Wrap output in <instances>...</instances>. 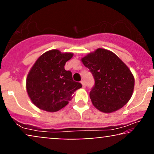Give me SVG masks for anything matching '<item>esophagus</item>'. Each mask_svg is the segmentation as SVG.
I'll use <instances>...</instances> for the list:
<instances>
[{"instance_id":"esophagus-1","label":"esophagus","mask_w":154,"mask_h":154,"mask_svg":"<svg viewBox=\"0 0 154 154\" xmlns=\"http://www.w3.org/2000/svg\"><path fill=\"white\" fill-rule=\"evenodd\" d=\"M81 84H82V86H83V88H86V83H85V82L83 81H81Z\"/></svg>"}]
</instances>
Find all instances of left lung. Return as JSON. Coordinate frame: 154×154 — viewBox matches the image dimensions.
Listing matches in <instances>:
<instances>
[{"mask_svg":"<svg viewBox=\"0 0 154 154\" xmlns=\"http://www.w3.org/2000/svg\"><path fill=\"white\" fill-rule=\"evenodd\" d=\"M81 61L94 78L90 98L96 109L111 113L128 103L134 91V77L116 55L100 48L81 58Z\"/></svg>","mask_w":154,"mask_h":154,"instance_id":"1","label":"left lung"}]
</instances>
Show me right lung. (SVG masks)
<instances>
[{
  "instance_id": "1",
  "label": "right lung",
  "mask_w": 154,
  "mask_h": 154,
  "mask_svg": "<svg viewBox=\"0 0 154 154\" xmlns=\"http://www.w3.org/2000/svg\"><path fill=\"white\" fill-rule=\"evenodd\" d=\"M72 53L54 49L38 58L26 79L28 96L35 106L43 111L56 112L64 108L73 98L81 83L73 80L72 73L64 68L73 57Z\"/></svg>"
}]
</instances>
